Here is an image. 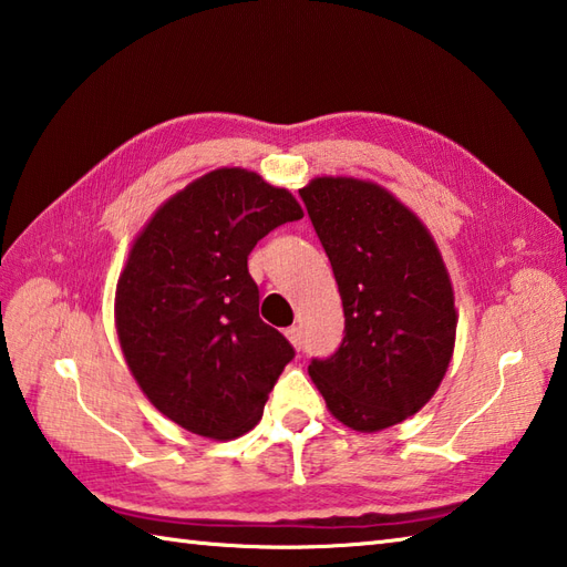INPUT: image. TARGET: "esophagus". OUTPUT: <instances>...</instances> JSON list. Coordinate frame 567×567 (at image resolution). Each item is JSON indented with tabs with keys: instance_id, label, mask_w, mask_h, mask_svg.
<instances>
[{
	"instance_id": "1",
	"label": "esophagus",
	"mask_w": 567,
	"mask_h": 567,
	"mask_svg": "<svg viewBox=\"0 0 567 567\" xmlns=\"http://www.w3.org/2000/svg\"><path fill=\"white\" fill-rule=\"evenodd\" d=\"M286 338H288V342L293 344V348H300V328H298V326L288 328V330H286Z\"/></svg>"
}]
</instances>
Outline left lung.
I'll return each mask as SVG.
<instances>
[{
	"label": "left lung",
	"mask_w": 567,
	"mask_h": 567,
	"mask_svg": "<svg viewBox=\"0 0 567 567\" xmlns=\"http://www.w3.org/2000/svg\"><path fill=\"white\" fill-rule=\"evenodd\" d=\"M298 193L344 310L342 344L308 374L342 425L391 429L433 399L453 360L457 310L443 254L379 183L318 176Z\"/></svg>",
	"instance_id": "1"
}]
</instances>
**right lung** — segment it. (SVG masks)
<instances>
[{"label": "right lung", "instance_id": "1", "mask_svg": "<svg viewBox=\"0 0 567 567\" xmlns=\"http://www.w3.org/2000/svg\"><path fill=\"white\" fill-rule=\"evenodd\" d=\"M303 217L291 193L247 168H215L148 217L114 293L126 367L154 406L195 435L233 441L259 423L293 360L259 318L247 257Z\"/></svg>", "mask_w": 567, "mask_h": 567}]
</instances>
